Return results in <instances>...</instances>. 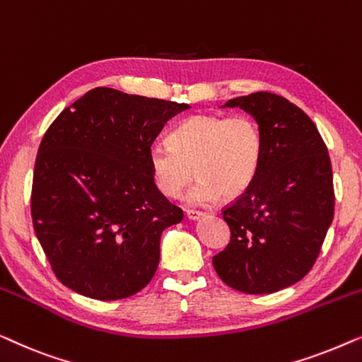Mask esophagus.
I'll use <instances>...</instances> for the list:
<instances>
[{
	"label": "esophagus",
	"instance_id": "1",
	"mask_svg": "<svg viewBox=\"0 0 362 362\" xmlns=\"http://www.w3.org/2000/svg\"><path fill=\"white\" fill-rule=\"evenodd\" d=\"M185 216H187L190 221H197V220H200V218H203V213H202V211H195V210H188V211L185 213Z\"/></svg>",
	"mask_w": 362,
	"mask_h": 362
}]
</instances>
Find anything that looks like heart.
<instances>
[{
  "instance_id": "b5f03b06",
  "label": "heart",
  "mask_w": 362,
  "mask_h": 362,
  "mask_svg": "<svg viewBox=\"0 0 362 362\" xmlns=\"http://www.w3.org/2000/svg\"><path fill=\"white\" fill-rule=\"evenodd\" d=\"M262 157V134L246 115H195L183 121L169 142L149 149L156 187L177 198L197 177L188 193L192 205H210L221 195L234 198L256 179Z\"/></svg>"
}]
</instances>
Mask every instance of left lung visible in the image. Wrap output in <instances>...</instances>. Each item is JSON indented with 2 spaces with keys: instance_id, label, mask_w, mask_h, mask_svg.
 Masks as SVG:
<instances>
[{
  "instance_id": "8db88e82",
  "label": "left lung",
  "mask_w": 362,
  "mask_h": 362,
  "mask_svg": "<svg viewBox=\"0 0 362 362\" xmlns=\"http://www.w3.org/2000/svg\"><path fill=\"white\" fill-rule=\"evenodd\" d=\"M256 119L261 165L223 210L231 231L213 257L223 282L244 293H274L310 272L334 215L333 172L317 126L284 96L257 91L226 101Z\"/></svg>"
}]
</instances>
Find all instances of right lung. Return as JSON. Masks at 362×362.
Returning <instances> with one entry per match:
<instances>
[{
	"label": "right lung",
	"instance_id": "obj_1",
	"mask_svg": "<svg viewBox=\"0 0 362 362\" xmlns=\"http://www.w3.org/2000/svg\"><path fill=\"white\" fill-rule=\"evenodd\" d=\"M188 108L98 86L49 126L35 157L30 215L65 287L108 302L154 277L162 231L183 213L156 187L149 149Z\"/></svg>",
	"mask_w": 362,
	"mask_h": 362
}]
</instances>
